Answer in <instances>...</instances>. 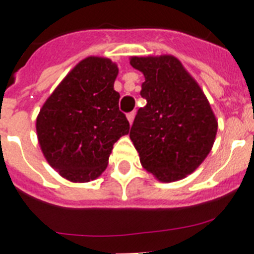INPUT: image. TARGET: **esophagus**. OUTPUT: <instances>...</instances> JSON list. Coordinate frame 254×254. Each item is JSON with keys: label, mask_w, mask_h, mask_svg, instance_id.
Instances as JSON below:
<instances>
[{"label": "esophagus", "mask_w": 254, "mask_h": 254, "mask_svg": "<svg viewBox=\"0 0 254 254\" xmlns=\"http://www.w3.org/2000/svg\"><path fill=\"white\" fill-rule=\"evenodd\" d=\"M134 116H135V113L134 112H130V113H127V121H129V123H133V121H134Z\"/></svg>", "instance_id": "obj_1"}]
</instances>
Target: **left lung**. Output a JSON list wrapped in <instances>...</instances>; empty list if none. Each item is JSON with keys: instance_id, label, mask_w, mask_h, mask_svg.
Returning a JSON list of instances; mask_svg holds the SVG:
<instances>
[{"instance_id": "8db88e82", "label": "left lung", "mask_w": 254, "mask_h": 254, "mask_svg": "<svg viewBox=\"0 0 254 254\" xmlns=\"http://www.w3.org/2000/svg\"><path fill=\"white\" fill-rule=\"evenodd\" d=\"M133 68L143 73L139 108L130 139L142 166L161 182L189 175L212 149L217 121L208 100L177 58L134 57Z\"/></svg>"}]
</instances>
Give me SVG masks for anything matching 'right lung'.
<instances>
[{"mask_svg":"<svg viewBox=\"0 0 254 254\" xmlns=\"http://www.w3.org/2000/svg\"><path fill=\"white\" fill-rule=\"evenodd\" d=\"M117 65L89 57L64 77L42 107L38 141L47 162L62 177L89 182L107 169L115 142L129 133L115 91Z\"/></svg>","mask_w":254,"mask_h":254,"instance_id":"1","label":"right lung"}]
</instances>
